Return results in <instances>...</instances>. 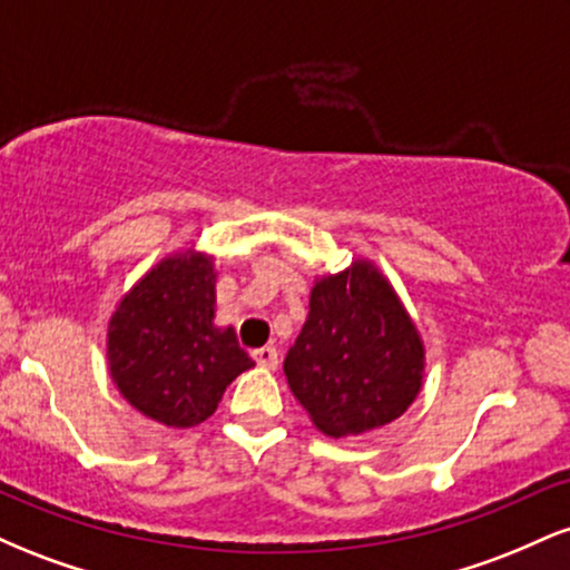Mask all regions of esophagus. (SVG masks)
Segmentation results:
<instances>
[{"instance_id":"34e87169","label":"esophagus","mask_w":570,"mask_h":570,"mask_svg":"<svg viewBox=\"0 0 570 570\" xmlns=\"http://www.w3.org/2000/svg\"><path fill=\"white\" fill-rule=\"evenodd\" d=\"M252 356H254V362L259 364V367H265V370H276L278 367V351L273 348V345H263V348L252 351Z\"/></svg>"}]
</instances>
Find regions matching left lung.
Returning a JSON list of instances; mask_svg holds the SVG:
<instances>
[{"label":"left lung","mask_w":570,"mask_h":570,"mask_svg":"<svg viewBox=\"0 0 570 570\" xmlns=\"http://www.w3.org/2000/svg\"><path fill=\"white\" fill-rule=\"evenodd\" d=\"M307 307L284 372L313 426L340 440L404 415L423 389L426 348L375 263L316 278Z\"/></svg>","instance_id":"left-lung-1"}]
</instances>
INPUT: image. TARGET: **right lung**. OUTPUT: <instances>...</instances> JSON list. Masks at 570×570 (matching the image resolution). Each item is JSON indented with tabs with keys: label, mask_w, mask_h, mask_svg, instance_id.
Returning a JSON list of instances; mask_svg holds the SVG:
<instances>
[{
	"label": "right lung",
	"mask_w": 570,
	"mask_h": 570,
	"mask_svg": "<svg viewBox=\"0 0 570 570\" xmlns=\"http://www.w3.org/2000/svg\"><path fill=\"white\" fill-rule=\"evenodd\" d=\"M212 254H168L117 303L107 330L109 375L130 407L168 429L198 426L254 362L233 326H217Z\"/></svg>",
	"instance_id": "right-lung-1"
}]
</instances>
